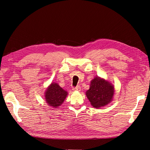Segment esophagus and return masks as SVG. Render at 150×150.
Returning <instances> with one entry per match:
<instances>
[{
	"mask_svg": "<svg viewBox=\"0 0 150 150\" xmlns=\"http://www.w3.org/2000/svg\"><path fill=\"white\" fill-rule=\"evenodd\" d=\"M72 90H73V91H80L81 90V87H80V86H76V87L72 88Z\"/></svg>",
	"mask_w": 150,
	"mask_h": 150,
	"instance_id": "1",
	"label": "esophagus"
}]
</instances>
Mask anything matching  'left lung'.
I'll return each instance as SVG.
<instances>
[{"mask_svg":"<svg viewBox=\"0 0 150 150\" xmlns=\"http://www.w3.org/2000/svg\"><path fill=\"white\" fill-rule=\"evenodd\" d=\"M114 94L113 85L99 77H96L91 81L89 89L86 92L91 104L96 108L105 106L111 103Z\"/></svg>","mask_w":150,"mask_h":150,"instance_id":"1","label":"left lung"}]
</instances>
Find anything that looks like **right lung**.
<instances>
[{"instance_id": "obj_1", "label": "right lung", "mask_w": 150, "mask_h": 150, "mask_svg": "<svg viewBox=\"0 0 150 150\" xmlns=\"http://www.w3.org/2000/svg\"><path fill=\"white\" fill-rule=\"evenodd\" d=\"M67 92L61 88L58 84L52 83L45 92V99L48 105L54 108L60 106L67 96Z\"/></svg>"}]
</instances>
